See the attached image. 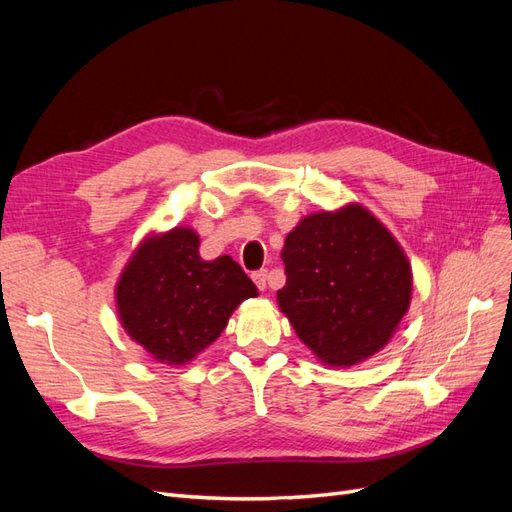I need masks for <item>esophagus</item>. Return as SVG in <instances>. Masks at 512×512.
<instances>
[{
	"label": "esophagus",
	"instance_id": "obj_1",
	"mask_svg": "<svg viewBox=\"0 0 512 512\" xmlns=\"http://www.w3.org/2000/svg\"><path fill=\"white\" fill-rule=\"evenodd\" d=\"M267 277H269V273H267L265 269H260V271H254V273H252V280H254V284L258 286V290H265V288H267Z\"/></svg>",
	"mask_w": 512,
	"mask_h": 512
}]
</instances>
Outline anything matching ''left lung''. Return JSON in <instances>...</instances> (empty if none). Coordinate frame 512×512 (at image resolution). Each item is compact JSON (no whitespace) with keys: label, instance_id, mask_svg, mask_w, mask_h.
<instances>
[{"label":"left lung","instance_id":"1","mask_svg":"<svg viewBox=\"0 0 512 512\" xmlns=\"http://www.w3.org/2000/svg\"><path fill=\"white\" fill-rule=\"evenodd\" d=\"M282 260L286 286L277 303L329 367H352L380 352L410 307L408 256L359 203L305 215L288 232Z\"/></svg>","mask_w":512,"mask_h":512}]
</instances>
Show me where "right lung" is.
Segmentation results:
<instances>
[{
    "instance_id": "obj_1",
    "label": "right lung",
    "mask_w": 512,
    "mask_h": 512,
    "mask_svg": "<svg viewBox=\"0 0 512 512\" xmlns=\"http://www.w3.org/2000/svg\"><path fill=\"white\" fill-rule=\"evenodd\" d=\"M188 226L147 235L123 267L115 301L121 327L151 359L185 365L211 346L232 312L258 297L230 256L203 260Z\"/></svg>"
}]
</instances>
